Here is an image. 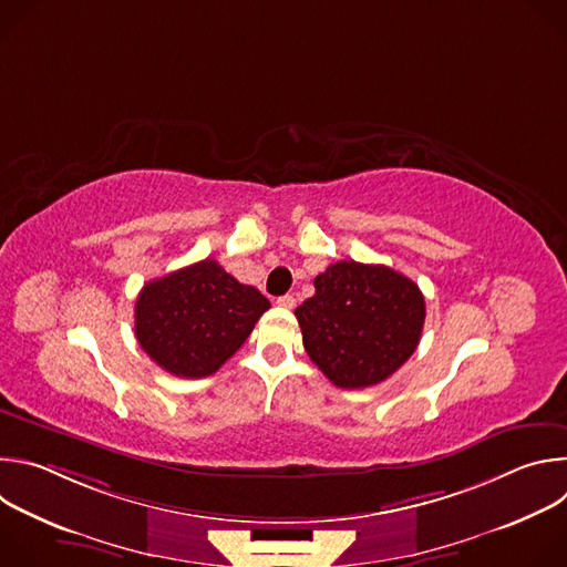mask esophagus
Wrapping results in <instances>:
<instances>
[{"instance_id":"34e87169","label":"esophagus","mask_w":567,"mask_h":567,"mask_svg":"<svg viewBox=\"0 0 567 567\" xmlns=\"http://www.w3.org/2000/svg\"><path fill=\"white\" fill-rule=\"evenodd\" d=\"M276 302H278L280 307H285V309H293V307H296V298H293L291 293H285V296H280Z\"/></svg>"}]
</instances>
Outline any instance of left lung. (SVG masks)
Listing matches in <instances>:
<instances>
[{
  "instance_id": "left-lung-1",
  "label": "left lung",
  "mask_w": 567,
  "mask_h": 567,
  "mask_svg": "<svg viewBox=\"0 0 567 567\" xmlns=\"http://www.w3.org/2000/svg\"><path fill=\"white\" fill-rule=\"evenodd\" d=\"M313 287L296 318L309 359L334 385H377L417 350L426 302L411 278L341 260L318 274Z\"/></svg>"
}]
</instances>
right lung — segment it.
<instances>
[{"instance_id": "1", "label": "right lung", "mask_w": 567, "mask_h": 567, "mask_svg": "<svg viewBox=\"0 0 567 567\" xmlns=\"http://www.w3.org/2000/svg\"><path fill=\"white\" fill-rule=\"evenodd\" d=\"M271 302L237 282L217 260H202L143 285L134 334L166 372L199 379L217 372L254 332Z\"/></svg>"}]
</instances>
